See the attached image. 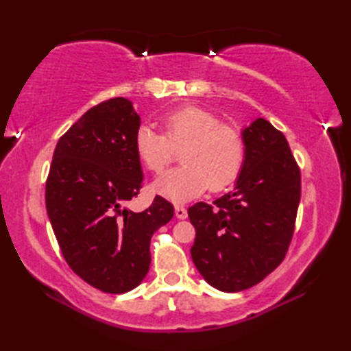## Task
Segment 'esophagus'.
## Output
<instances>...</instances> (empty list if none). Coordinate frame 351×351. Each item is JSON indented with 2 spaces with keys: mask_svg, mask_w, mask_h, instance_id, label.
Here are the masks:
<instances>
[{
  "mask_svg": "<svg viewBox=\"0 0 351 351\" xmlns=\"http://www.w3.org/2000/svg\"><path fill=\"white\" fill-rule=\"evenodd\" d=\"M175 215H176L178 219L184 220V219L189 217V213H187V210H185V208H184L182 205H176V206H175Z\"/></svg>",
  "mask_w": 351,
  "mask_h": 351,
  "instance_id": "1",
  "label": "esophagus"
}]
</instances>
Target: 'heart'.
Wrapping results in <instances>:
<instances>
[{"instance_id": "heart-1", "label": "heart", "mask_w": 351, "mask_h": 351, "mask_svg": "<svg viewBox=\"0 0 351 351\" xmlns=\"http://www.w3.org/2000/svg\"><path fill=\"white\" fill-rule=\"evenodd\" d=\"M162 134L141 125L134 134V151L143 166L158 173L180 151V167L164 171L152 189L171 202H187L208 189L221 191L240 176L245 138L237 126L221 122L210 110L187 106L161 119Z\"/></svg>"}]
</instances>
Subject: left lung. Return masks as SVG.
I'll list each match as a JSON object with an SVG mask.
<instances>
[{"instance_id": "8db88e82", "label": "left lung", "mask_w": 351, "mask_h": 351, "mask_svg": "<svg viewBox=\"0 0 351 351\" xmlns=\"http://www.w3.org/2000/svg\"><path fill=\"white\" fill-rule=\"evenodd\" d=\"M245 160L234 191L189 208L196 229L191 258L225 293L256 285L280 265L293 240L300 169L282 131L256 119L243 131Z\"/></svg>"}]
</instances>
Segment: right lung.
<instances>
[{
	"label": "right lung",
	"mask_w": 351,
	"mask_h": 351,
	"mask_svg": "<svg viewBox=\"0 0 351 351\" xmlns=\"http://www.w3.org/2000/svg\"><path fill=\"white\" fill-rule=\"evenodd\" d=\"M138 126V114L122 96L92 107L58 140L45 187L64 261L110 294L140 285L151 265V238L173 217V205L161 196L141 213L125 206L143 187L134 151Z\"/></svg>",
	"instance_id": "right-lung-1"
}]
</instances>
